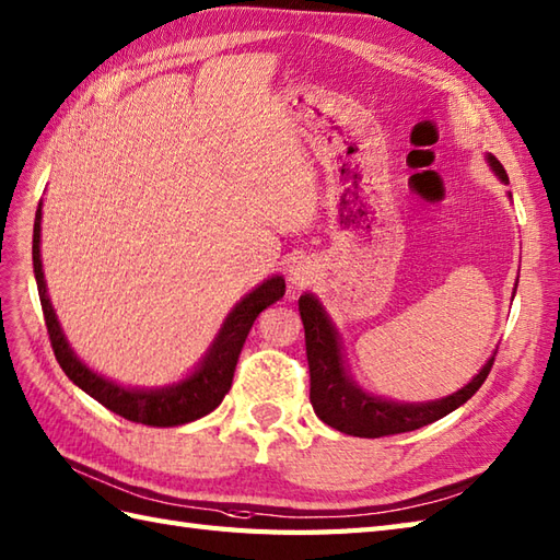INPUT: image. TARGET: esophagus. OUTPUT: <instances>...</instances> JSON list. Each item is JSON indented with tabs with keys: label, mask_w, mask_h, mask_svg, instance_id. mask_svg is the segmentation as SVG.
Masks as SVG:
<instances>
[{
	"label": "esophagus",
	"mask_w": 560,
	"mask_h": 560,
	"mask_svg": "<svg viewBox=\"0 0 560 560\" xmlns=\"http://www.w3.org/2000/svg\"><path fill=\"white\" fill-rule=\"evenodd\" d=\"M316 280V266L308 258H296L290 266V282L294 290H304Z\"/></svg>",
	"instance_id": "34e87169"
}]
</instances>
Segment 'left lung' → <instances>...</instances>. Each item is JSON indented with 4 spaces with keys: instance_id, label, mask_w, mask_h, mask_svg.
I'll return each instance as SVG.
<instances>
[{
    "instance_id": "1",
    "label": "left lung",
    "mask_w": 560,
    "mask_h": 560,
    "mask_svg": "<svg viewBox=\"0 0 560 560\" xmlns=\"http://www.w3.org/2000/svg\"><path fill=\"white\" fill-rule=\"evenodd\" d=\"M483 160L489 163L493 175L503 184H508L505 170L499 160H495V155L487 153ZM508 198H513L511 191H508ZM300 314L304 323L308 374H312V395L308 397H312L314 412L320 421H326L328 427L359 439H381L393 436V433L415 431L431 424V421L443 419L445 415H451L453 409L465 405L469 397L481 388V383L487 381L495 357L493 352L489 357V362L479 369V374L453 395H445L429 402H397L364 390L362 385L352 378L342 352L340 332L335 328L332 318L328 316L326 308H323L316 294L304 292L300 296Z\"/></svg>"
}]
</instances>
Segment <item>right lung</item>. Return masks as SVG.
Here are the masks:
<instances>
[{"mask_svg": "<svg viewBox=\"0 0 560 560\" xmlns=\"http://www.w3.org/2000/svg\"><path fill=\"white\" fill-rule=\"evenodd\" d=\"M40 222H43V201L35 210L33 222V272L37 282V294H40L45 326L49 332V342L61 371L79 385L83 393H89L93 400L105 405L109 412H115L124 419L136 421L145 427H182L189 421L201 419L213 412L232 388V376L237 369V359L246 342V335L252 330L258 314L282 300L284 294V278L272 276L256 288L244 294L234 304L228 318L210 342L206 354L198 359L191 374H186L182 381L160 385V388H136V385H121L103 374H97L89 364L81 362V357L71 350L65 330H61L55 306L49 302L47 282L43 272L40 258Z\"/></svg>", "mask_w": 560, "mask_h": 560, "instance_id": "1", "label": "right lung"}]
</instances>
